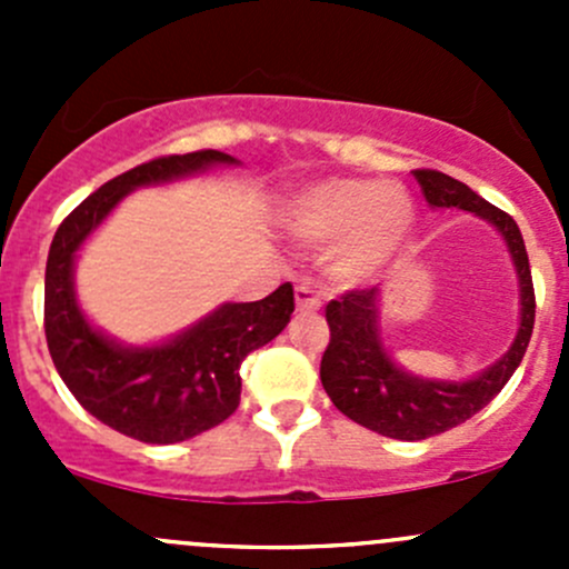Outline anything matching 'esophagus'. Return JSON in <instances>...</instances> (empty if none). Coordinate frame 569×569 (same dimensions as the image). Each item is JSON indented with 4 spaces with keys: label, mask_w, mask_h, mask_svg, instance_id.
<instances>
[{
    "label": "esophagus",
    "mask_w": 569,
    "mask_h": 569,
    "mask_svg": "<svg viewBox=\"0 0 569 569\" xmlns=\"http://www.w3.org/2000/svg\"><path fill=\"white\" fill-rule=\"evenodd\" d=\"M295 302H297V311H319V306H321L319 295L308 283L297 286V289H295Z\"/></svg>",
    "instance_id": "34e87169"
}]
</instances>
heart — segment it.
I'll return each instance as SVG.
<instances>
[{
  "label": "heart",
  "mask_w": 569,
  "mask_h": 569,
  "mask_svg": "<svg viewBox=\"0 0 569 569\" xmlns=\"http://www.w3.org/2000/svg\"><path fill=\"white\" fill-rule=\"evenodd\" d=\"M283 228L306 244L332 242V278L358 286L380 278L405 252L416 231V206L393 181L327 178L286 203Z\"/></svg>",
  "instance_id": "b5f03b06"
}]
</instances>
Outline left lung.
Listing matches in <instances>:
<instances>
[{"mask_svg":"<svg viewBox=\"0 0 569 569\" xmlns=\"http://www.w3.org/2000/svg\"><path fill=\"white\" fill-rule=\"evenodd\" d=\"M432 209H462L490 222L507 242L520 286V325L512 347L470 380H432L393 363L382 343L380 289H355L327 302L330 343L321 355V386L332 405L360 427L393 440H423L473 418L490 405L523 360L533 330V283L520 228L507 211L496 209L468 183L438 173L412 170Z\"/></svg>","mask_w":569,"mask_h":569,"instance_id":"8db88e82","label":"left lung"}]
</instances>
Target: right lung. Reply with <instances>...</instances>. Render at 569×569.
Here are the masks:
<instances>
[{
  "mask_svg": "<svg viewBox=\"0 0 569 569\" xmlns=\"http://www.w3.org/2000/svg\"><path fill=\"white\" fill-rule=\"evenodd\" d=\"M239 164L222 151L162 157L112 178L57 228L46 261L43 325L57 375L79 405L142 443H181L226 421L239 407V366L283 332L295 311L291 283L258 302H222L168 341L129 347L90 325L77 300V252L129 192Z\"/></svg>",
  "mask_w": 569,
  "mask_h": 569,
  "instance_id": "1",
  "label": "right lung"
}]
</instances>
